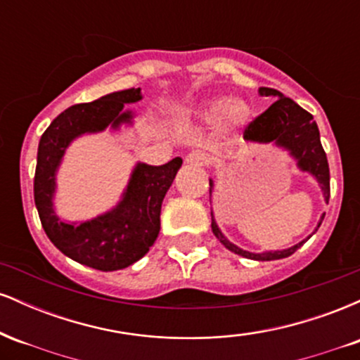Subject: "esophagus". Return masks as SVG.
<instances>
[{"label":"esophagus","instance_id":"esophagus-1","mask_svg":"<svg viewBox=\"0 0 360 360\" xmlns=\"http://www.w3.org/2000/svg\"><path fill=\"white\" fill-rule=\"evenodd\" d=\"M186 162L191 164V166H208L210 155L205 154V152H201V150H193L186 155Z\"/></svg>","mask_w":360,"mask_h":360}]
</instances>
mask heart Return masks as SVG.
I'll return each instance as SVG.
<instances>
[{"instance_id":"b5f03b06","label":"heart","mask_w":360,"mask_h":360,"mask_svg":"<svg viewBox=\"0 0 360 360\" xmlns=\"http://www.w3.org/2000/svg\"><path fill=\"white\" fill-rule=\"evenodd\" d=\"M249 106L243 101L214 100L201 110V115L210 122H221L226 120L230 123H238L249 117Z\"/></svg>"}]
</instances>
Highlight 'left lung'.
<instances>
[{
	"mask_svg": "<svg viewBox=\"0 0 360 360\" xmlns=\"http://www.w3.org/2000/svg\"><path fill=\"white\" fill-rule=\"evenodd\" d=\"M259 93L262 96H272L274 103L259 117H255L249 125L243 130V139L249 142H260V143H269L276 142L281 147H286L292 155L298 160V166L301 171L311 172L316 177L318 183L321 186L323 191L325 201L328 203L330 200V169L328 160H326V154L321 147L320 142V131H318V125L313 122L311 113L303 110L298 103H295L291 98H286L278 89L272 88H260ZM210 186L213 188V183L210 181ZM210 188V193H212ZM325 214L321 217L318 226L323 221ZM316 226V230H318ZM212 230L214 237L220 240L223 245L229 250L235 252V254L242 255V257L254 259V260H276L289 257L295 254L296 250L303 245V240L296 243L295 247H289L286 250H274V252H262V254H252V252L238 249L237 245L230 243L223 237V233L218 229V225L213 220L212 213ZM315 230V232H316Z\"/></svg>",
	"mask_w": 360,
	"mask_h": 360,
	"instance_id": "8db88e82",
	"label": "left lung"
}]
</instances>
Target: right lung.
<instances>
[{
  "label": "right lung",
  "instance_id": "obj_1",
  "mask_svg": "<svg viewBox=\"0 0 360 360\" xmlns=\"http://www.w3.org/2000/svg\"><path fill=\"white\" fill-rule=\"evenodd\" d=\"M140 98V88H131L74 105L53 120L39 142L34 196L45 233L62 254L98 271L125 269L154 245L160 230V206L183 159L176 157L157 167L139 164L117 208L79 225L60 221L53 214L56 171L72 139L130 122V111L123 113V106Z\"/></svg>",
  "mask_w": 360,
  "mask_h": 360
}]
</instances>
